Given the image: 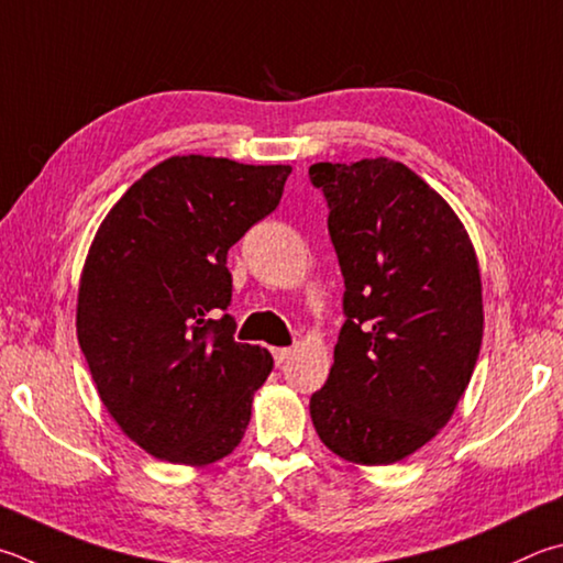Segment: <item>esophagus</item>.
<instances>
[{
	"instance_id": "1",
	"label": "esophagus",
	"mask_w": 563,
	"mask_h": 563,
	"mask_svg": "<svg viewBox=\"0 0 563 563\" xmlns=\"http://www.w3.org/2000/svg\"><path fill=\"white\" fill-rule=\"evenodd\" d=\"M290 354H292V350H290V346H275V350H273V360H275V364H285V362H288L290 360Z\"/></svg>"
}]
</instances>
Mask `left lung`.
I'll use <instances>...</instances> for the list:
<instances>
[{"label": "left lung", "mask_w": 563, "mask_h": 563, "mask_svg": "<svg viewBox=\"0 0 563 563\" xmlns=\"http://www.w3.org/2000/svg\"><path fill=\"white\" fill-rule=\"evenodd\" d=\"M344 278L334 364L310 398L320 441L350 463L416 453L453 416L483 344V285L463 223L401 162H317Z\"/></svg>", "instance_id": "left-lung-1"}]
</instances>
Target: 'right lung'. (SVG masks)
<instances>
[{
    "label": "right lung",
    "instance_id": "right-lung-1",
    "mask_svg": "<svg viewBox=\"0 0 563 563\" xmlns=\"http://www.w3.org/2000/svg\"><path fill=\"white\" fill-rule=\"evenodd\" d=\"M290 172L169 157L100 223L80 275L78 344L100 401L150 455L209 465L246 433L273 356L233 340L227 261L278 207Z\"/></svg>",
    "mask_w": 563,
    "mask_h": 563
}]
</instances>
